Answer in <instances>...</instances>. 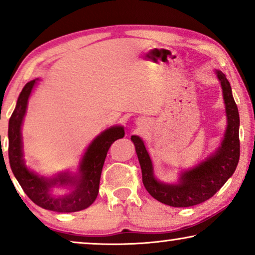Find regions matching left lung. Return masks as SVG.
Wrapping results in <instances>:
<instances>
[{
	"instance_id": "8db88e82",
	"label": "left lung",
	"mask_w": 255,
	"mask_h": 255,
	"mask_svg": "<svg viewBox=\"0 0 255 255\" xmlns=\"http://www.w3.org/2000/svg\"><path fill=\"white\" fill-rule=\"evenodd\" d=\"M216 74L221 82L225 104L228 122L225 134L214 153L190 169L181 172L176 182L165 183L156 179L152 160L142 139L138 135L131 137L140 163L142 183L149 195L163 204L186 208L203 203L224 186L238 165L240 155L238 108L224 73L217 69Z\"/></svg>"
}]
</instances>
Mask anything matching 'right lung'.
Here are the masks:
<instances>
[{"label": "right lung", "mask_w": 255, "mask_h": 255, "mask_svg": "<svg viewBox=\"0 0 255 255\" xmlns=\"http://www.w3.org/2000/svg\"><path fill=\"white\" fill-rule=\"evenodd\" d=\"M37 82L38 79H34L24 86L9 120L10 167L24 193L33 203L57 212L83 210L96 200L107 153L115 140L124 137V128L115 125L94 138L83 153L76 173L61 172L52 177L38 175L25 165L22 138V125L27 102ZM54 187H62L66 191L64 194L55 195L53 194Z\"/></svg>", "instance_id": "1"}]
</instances>
